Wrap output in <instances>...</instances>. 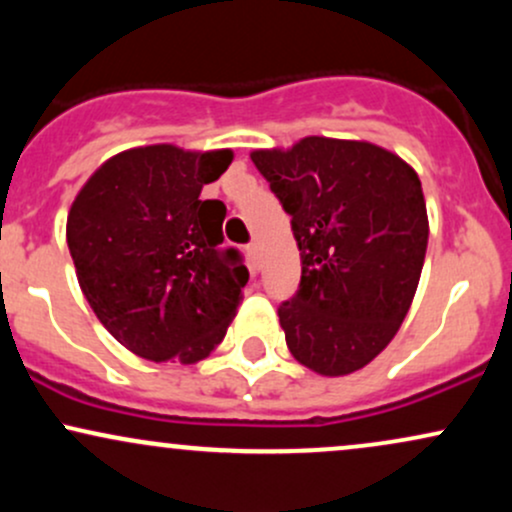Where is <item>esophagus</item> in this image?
<instances>
[{
  "label": "esophagus",
  "mask_w": 512,
  "mask_h": 512,
  "mask_svg": "<svg viewBox=\"0 0 512 512\" xmlns=\"http://www.w3.org/2000/svg\"><path fill=\"white\" fill-rule=\"evenodd\" d=\"M248 255H250L252 267L260 269V245H257V243H250V245H248Z\"/></svg>",
  "instance_id": "1"
}]
</instances>
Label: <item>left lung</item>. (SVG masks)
Wrapping results in <instances>:
<instances>
[{
	"mask_svg": "<svg viewBox=\"0 0 512 512\" xmlns=\"http://www.w3.org/2000/svg\"><path fill=\"white\" fill-rule=\"evenodd\" d=\"M301 250V289L281 303L286 346L337 378L368 366L407 317L428 245L416 170L378 144L305 137L255 149Z\"/></svg>",
	"mask_w": 512,
	"mask_h": 512,
	"instance_id": "obj_1",
	"label": "left lung"
}]
</instances>
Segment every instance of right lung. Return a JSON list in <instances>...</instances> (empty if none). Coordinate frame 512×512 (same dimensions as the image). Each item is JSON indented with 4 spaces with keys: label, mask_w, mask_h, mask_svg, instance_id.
I'll list each match as a JSON object with an SVG mask.
<instances>
[{
    "label": "right lung",
    "mask_w": 512,
    "mask_h": 512,
    "mask_svg": "<svg viewBox=\"0 0 512 512\" xmlns=\"http://www.w3.org/2000/svg\"><path fill=\"white\" fill-rule=\"evenodd\" d=\"M231 161V149L137 146L108 158L74 197L76 279L132 354L190 366L226 337L250 274L238 250L223 248V202L199 195Z\"/></svg>",
    "instance_id": "obj_1"
}]
</instances>
